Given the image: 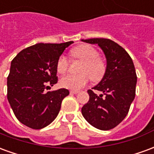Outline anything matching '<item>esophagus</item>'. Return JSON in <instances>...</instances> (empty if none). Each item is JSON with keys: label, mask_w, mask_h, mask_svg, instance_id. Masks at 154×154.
Masks as SVG:
<instances>
[{"label": "esophagus", "mask_w": 154, "mask_h": 154, "mask_svg": "<svg viewBox=\"0 0 154 154\" xmlns=\"http://www.w3.org/2000/svg\"><path fill=\"white\" fill-rule=\"evenodd\" d=\"M70 92H71V93H72V94H77V93H78V92H79V91L72 90V91H70Z\"/></svg>", "instance_id": "obj_1"}]
</instances>
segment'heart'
I'll return each mask as SVG.
<instances>
[{
  "instance_id": "heart-1",
  "label": "heart",
  "mask_w": 154,
  "mask_h": 154,
  "mask_svg": "<svg viewBox=\"0 0 154 154\" xmlns=\"http://www.w3.org/2000/svg\"><path fill=\"white\" fill-rule=\"evenodd\" d=\"M75 58L83 61L80 68L81 73L78 75L68 74L60 79V85L64 88L78 90L84 87L89 82V77L94 82L99 81L103 77L106 66L100 57L99 54L93 47L84 44L75 48L71 52ZM69 60L65 55H61L57 62V72L63 74L68 69Z\"/></svg>"
}]
</instances>
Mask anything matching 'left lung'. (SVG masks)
I'll list each match as a JSON object with an SVG mask.
<instances>
[{"label": "left lung", "instance_id": "left-lung-1", "mask_svg": "<svg viewBox=\"0 0 154 154\" xmlns=\"http://www.w3.org/2000/svg\"><path fill=\"white\" fill-rule=\"evenodd\" d=\"M82 41L98 44L106 58V69L103 78L92 88L103 94L97 96L93 90L87 91L90 98L82 108V114L95 128L109 130L125 118L135 97L137 76L134 65L129 54L109 38Z\"/></svg>", "mask_w": 154, "mask_h": 154}]
</instances>
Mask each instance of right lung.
<instances>
[{
    "label": "right lung",
    "instance_id": "1",
    "mask_svg": "<svg viewBox=\"0 0 154 154\" xmlns=\"http://www.w3.org/2000/svg\"><path fill=\"white\" fill-rule=\"evenodd\" d=\"M72 41L37 44L20 51L11 61L7 77V99L15 117L34 129L48 125L57 117L69 91H47L57 82V62Z\"/></svg>",
    "mask_w": 154,
    "mask_h": 154
}]
</instances>
